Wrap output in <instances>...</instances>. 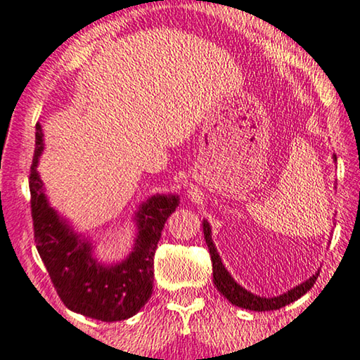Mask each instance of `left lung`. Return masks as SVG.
<instances>
[{"instance_id":"obj_1","label":"left lung","mask_w":360,"mask_h":360,"mask_svg":"<svg viewBox=\"0 0 360 360\" xmlns=\"http://www.w3.org/2000/svg\"><path fill=\"white\" fill-rule=\"evenodd\" d=\"M336 161V156H335ZM202 231H204V240L207 243L209 254H211L212 261V275H214V285L217 286V290L222 292V295L229 300L233 306L250 309V311H257V312H265V311H276V309L286 306L292 301L300 300L301 296L306 295V292L312 288L315 280H317L319 272L312 275L311 278L304 281V283L295 286L292 290H288L283 295L275 296V297H261L257 295H252L251 291H248L236 283L233 276L229 274V270L224 267L222 259H220L217 248L212 243V233H211V225H209L207 220L202 222Z\"/></svg>"}]
</instances>
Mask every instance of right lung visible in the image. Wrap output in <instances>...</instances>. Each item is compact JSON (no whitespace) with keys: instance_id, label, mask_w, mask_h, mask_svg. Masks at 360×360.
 Here are the masks:
<instances>
[{"instance_id":"obj_1","label":"right lung","mask_w":360,"mask_h":360,"mask_svg":"<svg viewBox=\"0 0 360 360\" xmlns=\"http://www.w3.org/2000/svg\"><path fill=\"white\" fill-rule=\"evenodd\" d=\"M35 153L29 186L33 238L60 301L77 314L103 322L134 317L153 292L154 252L165 220L179 206V195L151 196L135 214L138 233L125 261L104 265L93 256L90 241L80 238L49 206L37 172L45 143L41 125H35Z\"/></svg>"}]
</instances>
